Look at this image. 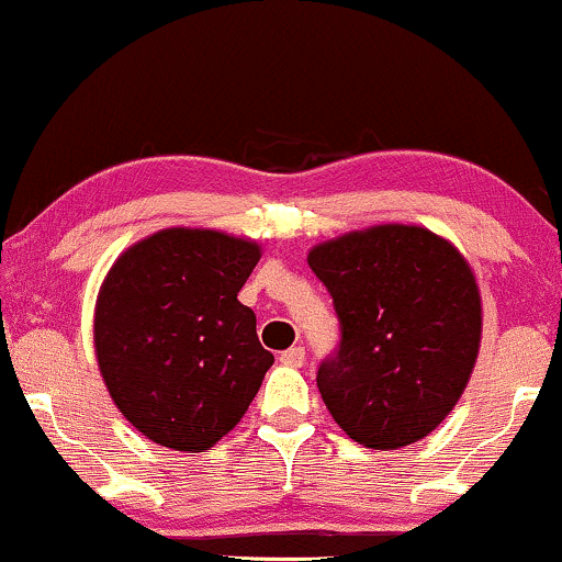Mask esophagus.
<instances>
[{"label":"esophagus","mask_w":562,"mask_h":562,"mask_svg":"<svg viewBox=\"0 0 562 562\" xmlns=\"http://www.w3.org/2000/svg\"><path fill=\"white\" fill-rule=\"evenodd\" d=\"M279 359L286 367H302L304 364V349H302V346H292V349L281 351Z\"/></svg>","instance_id":"1"}]
</instances>
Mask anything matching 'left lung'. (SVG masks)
<instances>
[{
    "label": "left lung",
    "mask_w": 562,
    "mask_h": 562,
    "mask_svg": "<svg viewBox=\"0 0 562 562\" xmlns=\"http://www.w3.org/2000/svg\"><path fill=\"white\" fill-rule=\"evenodd\" d=\"M310 268L328 289L338 346L317 387L338 427L367 448L432 432L480 351L482 304L467 260L419 226H375L325 241Z\"/></svg>",
    "instance_id": "obj_1"
}]
</instances>
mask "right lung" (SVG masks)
Wrapping results in <instances>:
<instances>
[{"label":"right lung","instance_id":"right-lung-1","mask_svg":"<svg viewBox=\"0 0 562 562\" xmlns=\"http://www.w3.org/2000/svg\"><path fill=\"white\" fill-rule=\"evenodd\" d=\"M258 245L166 228L130 247L95 304V355L114 404L145 438L207 450L245 417L273 355L237 300Z\"/></svg>","mask_w":562,"mask_h":562}]
</instances>
